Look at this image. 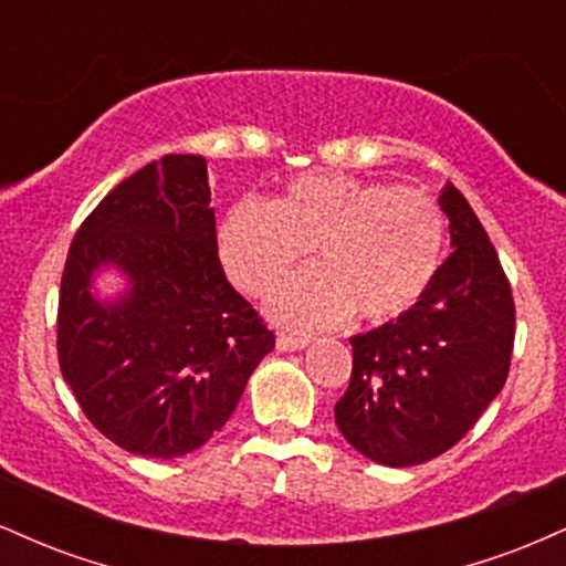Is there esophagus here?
<instances>
[{
	"instance_id": "obj_1",
	"label": "esophagus",
	"mask_w": 566,
	"mask_h": 566,
	"mask_svg": "<svg viewBox=\"0 0 566 566\" xmlns=\"http://www.w3.org/2000/svg\"><path fill=\"white\" fill-rule=\"evenodd\" d=\"M308 346V337L303 335H290V333H279L276 335V348L279 350H301Z\"/></svg>"
}]
</instances>
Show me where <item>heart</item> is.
<instances>
[{
    "label": "heart",
    "mask_w": 566,
    "mask_h": 566,
    "mask_svg": "<svg viewBox=\"0 0 566 566\" xmlns=\"http://www.w3.org/2000/svg\"><path fill=\"white\" fill-rule=\"evenodd\" d=\"M447 218L418 188L343 175H301L274 201L242 199L226 212L218 247L226 274L265 297L316 244L319 269L292 279L271 311L292 327H329L356 314L386 324L409 314L437 279Z\"/></svg>",
    "instance_id": "b5f03b06"
}]
</instances>
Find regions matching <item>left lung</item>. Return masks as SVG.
Instances as JSON below:
<instances>
[{
  "label": "left lung",
  "mask_w": 566,
  "mask_h": 566,
  "mask_svg": "<svg viewBox=\"0 0 566 566\" xmlns=\"http://www.w3.org/2000/svg\"><path fill=\"white\" fill-rule=\"evenodd\" d=\"M452 255L423 301L350 337L354 369L335 423L380 465H418L458 444L505 386L516 308L511 282L463 193L447 186Z\"/></svg>",
  "instance_id": "left-lung-1"
}]
</instances>
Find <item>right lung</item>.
I'll return each mask as SVG.
<instances>
[{
  "instance_id": "obj_1",
  "label": "right lung",
  "mask_w": 566,
  "mask_h": 566,
  "mask_svg": "<svg viewBox=\"0 0 566 566\" xmlns=\"http://www.w3.org/2000/svg\"><path fill=\"white\" fill-rule=\"evenodd\" d=\"M101 262L134 282L116 306L86 292ZM271 348L274 333L220 265L205 157L140 167L84 218L57 295V365L90 423L122 450L161 460L197 450Z\"/></svg>"
}]
</instances>
